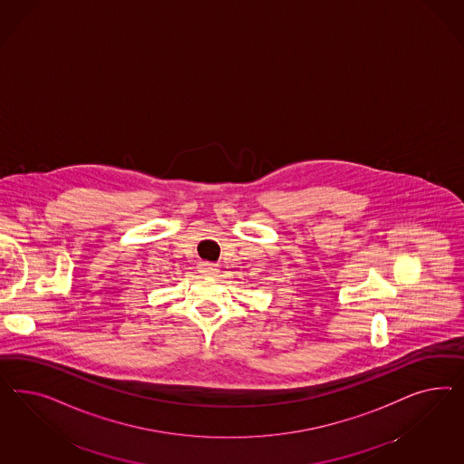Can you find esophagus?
I'll list each match as a JSON object with an SVG mask.
<instances>
[{"mask_svg": "<svg viewBox=\"0 0 464 464\" xmlns=\"http://www.w3.org/2000/svg\"><path fill=\"white\" fill-rule=\"evenodd\" d=\"M198 272L200 274H204V276H216L218 274V267L211 264V262H202L200 266H198Z\"/></svg>", "mask_w": 464, "mask_h": 464, "instance_id": "esophagus-1", "label": "esophagus"}]
</instances>
